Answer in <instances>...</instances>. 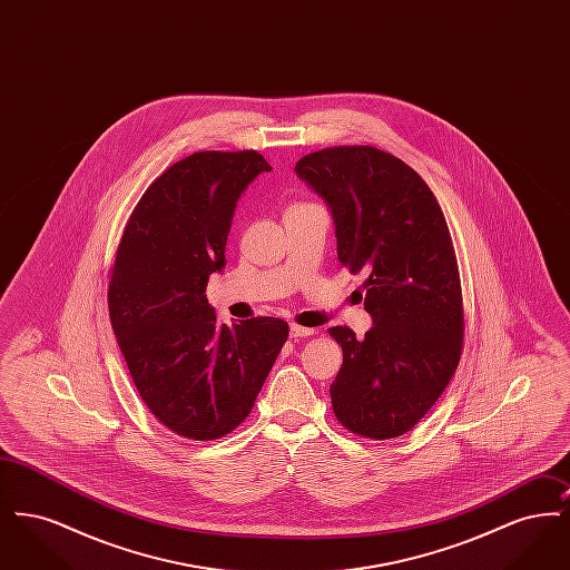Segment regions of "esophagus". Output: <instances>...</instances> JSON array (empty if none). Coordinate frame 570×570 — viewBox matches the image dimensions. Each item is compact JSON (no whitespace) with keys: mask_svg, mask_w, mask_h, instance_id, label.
<instances>
[{"mask_svg":"<svg viewBox=\"0 0 570 570\" xmlns=\"http://www.w3.org/2000/svg\"><path fill=\"white\" fill-rule=\"evenodd\" d=\"M309 335H314V328H309V326H301V325H291V337H309Z\"/></svg>","mask_w":570,"mask_h":570,"instance_id":"34e87169","label":"esophagus"}]
</instances>
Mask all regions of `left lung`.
Here are the masks:
<instances>
[{
	"mask_svg": "<svg viewBox=\"0 0 570 570\" xmlns=\"http://www.w3.org/2000/svg\"><path fill=\"white\" fill-rule=\"evenodd\" d=\"M298 177L331 207L337 258L367 273L363 340L331 326L344 363L331 384L337 421L353 434L389 440L434 406L460 365L463 298L453 239L434 191L400 158L342 145L307 154Z\"/></svg>",
	"mask_w": 570,
	"mask_h": 570,
	"instance_id": "obj_1",
	"label": "left lung"
}]
</instances>
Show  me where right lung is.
I'll list each match as a JSON object with an SVG mask.
<instances>
[{"mask_svg":"<svg viewBox=\"0 0 570 570\" xmlns=\"http://www.w3.org/2000/svg\"><path fill=\"white\" fill-rule=\"evenodd\" d=\"M265 170L254 149L173 164L140 196L110 267V325L136 391L166 430L190 440L244 423L288 340V323L272 316L219 325L205 297L226 265L237 200Z\"/></svg>","mask_w":570,"mask_h":570,"instance_id":"1","label":"right lung"}]
</instances>
